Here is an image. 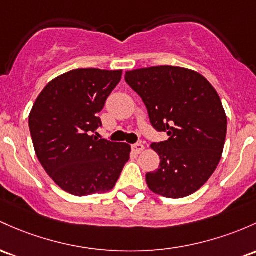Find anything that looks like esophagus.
Wrapping results in <instances>:
<instances>
[{
	"label": "esophagus",
	"instance_id": "esophagus-1",
	"mask_svg": "<svg viewBox=\"0 0 256 256\" xmlns=\"http://www.w3.org/2000/svg\"><path fill=\"white\" fill-rule=\"evenodd\" d=\"M131 148H132V150L136 154H140L141 152L144 150V146H143L142 143H134V144L131 146Z\"/></svg>",
	"mask_w": 256,
	"mask_h": 256
}]
</instances>
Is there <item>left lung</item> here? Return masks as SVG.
<instances>
[{"label": "left lung", "instance_id": "left-lung-1", "mask_svg": "<svg viewBox=\"0 0 256 256\" xmlns=\"http://www.w3.org/2000/svg\"><path fill=\"white\" fill-rule=\"evenodd\" d=\"M125 81L142 98L152 126L169 136L152 143L160 164L146 175L150 190L166 198L196 192L218 168L226 140L216 90L199 72L171 66L126 72Z\"/></svg>", "mask_w": 256, "mask_h": 256}]
</instances>
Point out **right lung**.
Masks as SVG:
<instances>
[{
    "label": "right lung",
    "mask_w": 256,
    "mask_h": 256,
    "mask_svg": "<svg viewBox=\"0 0 256 256\" xmlns=\"http://www.w3.org/2000/svg\"><path fill=\"white\" fill-rule=\"evenodd\" d=\"M122 75V70H72L47 84L30 112L36 156L50 178L70 194L113 190L130 159V144L92 134L102 126L98 113Z\"/></svg>",
    "instance_id": "obj_1"
}]
</instances>
